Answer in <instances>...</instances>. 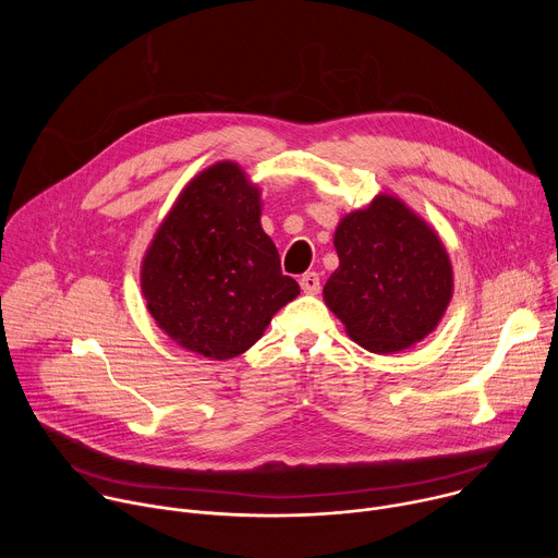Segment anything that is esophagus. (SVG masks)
Returning a JSON list of instances; mask_svg holds the SVG:
<instances>
[{
    "mask_svg": "<svg viewBox=\"0 0 558 558\" xmlns=\"http://www.w3.org/2000/svg\"><path fill=\"white\" fill-rule=\"evenodd\" d=\"M300 287H302V291L304 293H317L320 291V276H317L315 271H308V274H304L302 278H300Z\"/></svg>",
    "mask_w": 558,
    "mask_h": 558,
    "instance_id": "obj_1",
    "label": "esophagus"
}]
</instances>
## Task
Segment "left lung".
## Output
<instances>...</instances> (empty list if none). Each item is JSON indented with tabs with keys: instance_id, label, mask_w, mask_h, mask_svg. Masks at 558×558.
<instances>
[{
	"instance_id": "8db88e82",
	"label": "left lung",
	"mask_w": 558,
	"mask_h": 558,
	"mask_svg": "<svg viewBox=\"0 0 558 558\" xmlns=\"http://www.w3.org/2000/svg\"><path fill=\"white\" fill-rule=\"evenodd\" d=\"M333 245L340 267L325 302L351 340L397 353L435 331L452 298V265L437 231L411 207L379 194L340 220Z\"/></svg>"
}]
</instances>
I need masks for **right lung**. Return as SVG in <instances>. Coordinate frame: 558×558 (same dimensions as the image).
Here are the masks:
<instances>
[{"mask_svg": "<svg viewBox=\"0 0 558 558\" xmlns=\"http://www.w3.org/2000/svg\"><path fill=\"white\" fill-rule=\"evenodd\" d=\"M147 311L179 347L229 360L254 347L300 287L260 227V190L220 161L194 177L141 265Z\"/></svg>", "mask_w": 558, "mask_h": 558, "instance_id": "obj_1", "label": "right lung"}]
</instances>
